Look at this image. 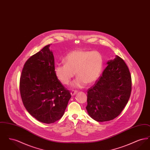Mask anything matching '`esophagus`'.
Wrapping results in <instances>:
<instances>
[{
  "label": "esophagus",
  "mask_w": 150,
  "mask_h": 150,
  "mask_svg": "<svg viewBox=\"0 0 150 150\" xmlns=\"http://www.w3.org/2000/svg\"><path fill=\"white\" fill-rule=\"evenodd\" d=\"M76 93H77V91H72L71 92H70L71 96H74V95H75V94H76Z\"/></svg>",
  "instance_id": "esophagus-1"
}]
</instances>
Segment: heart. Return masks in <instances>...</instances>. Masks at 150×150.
Instances as JSON below:
<instances>
[{"instance_id":"heart-1","label":"heart","mask_w":150,"mask_h":150,"mask_svg":"<svg viewBox=\"0 0 150 150\" xmlns=\"http://www.w3.org/2000/svg\"><path fill=\"white\" fill-rule=\"evenodd\" d=\"M64 61L65 64H56L55 75L61 84L67 86L76 74L78 76L71 83L74 88H83L87 83H94L102 72L104 62L99 52L82 50L70 52L64 57Z\"/></svg>"}]
</instances>
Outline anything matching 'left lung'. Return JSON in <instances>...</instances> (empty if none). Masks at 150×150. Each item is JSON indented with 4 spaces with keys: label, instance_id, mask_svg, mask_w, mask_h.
I'll use <instances>...</instances> for the list:
<instances>
[{
    "label": "left lung",
    "instance_id": "1",
    "mask_svg": "<svg viewBox=\"0 0 150 150\" xmlns=\"http://www.w3.org/2000/svg\"><path fill=\"white\" fill-rule=\"evenodd\" d=\"M107 67L87 91L86 109L98 122L114 119L121 114L132 91V78L127 65L120 57L107 62Z\"/></svg>",
    "mask_w": 150,
    "mask_h": 150
}]
</instances>
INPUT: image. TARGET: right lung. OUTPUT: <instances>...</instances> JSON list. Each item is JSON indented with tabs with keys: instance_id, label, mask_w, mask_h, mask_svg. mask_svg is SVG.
I'll return each instance as SVG.
<instances>
[{
	"instance_id": "1",
	"label": "right lung",
	"mask_w": 150,
	"mask_h": 150,
	"mask_svg": "<svg viewBox=\"0 0 150 150\" xmlns=\"http://www.w3.org/2000/svg\"><path fill=\"white\" fill-rule=\"evenodd\" d=\"M50 46H45L26 61L20 80L24 106L36 120L46 124L62 117L71 97L55 75L54 58Z\"/></svg>"
}]
</instances>
